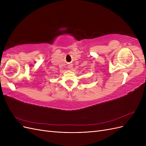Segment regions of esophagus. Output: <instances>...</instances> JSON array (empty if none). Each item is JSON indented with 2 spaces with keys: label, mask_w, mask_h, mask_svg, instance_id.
<instances>
[{
  "label": "esophagus",
  "mask_w": 146,
  "mask_h": 146,
  "mask_svg": "<svg viewBox=\"0 0 146 146\" xmlns=\"http://www.w3.org/2000/svg\"><path fill=\"white\" fill-rule=\"evenodd\" d=\"M72 68V66L71 64L68 65V68H69V69H71Z\"/></svg>",
  "instance_id": "obj_1"
}]
</instances>
